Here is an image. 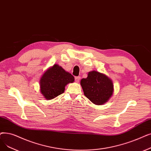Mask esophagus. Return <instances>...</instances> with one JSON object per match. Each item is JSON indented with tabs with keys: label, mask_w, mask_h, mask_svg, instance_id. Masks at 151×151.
I'll return each mask as SVG.
<instances>
[{
	"label": "esophagus",
	"mask_w": 151,
	"mask_h": 151,
	"mask_svg": "<svg viewBox=\"0 0 151 151\" xmlns=\"http://www.w3.org/2000/svg\"><path fill=\"white\" fill-rule=\"evenodd\" d=\"M80 78H81V77H80V76H76V77L75 78V81H76V83H78V82L80 81Z\"/></svg>",
	"instance_id": "1"
}]
</instances>
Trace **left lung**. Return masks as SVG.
Segmentation results:
<instances>
[{
	"label": "left lung",
	"instance_id": "left-lung-1",
	"mask_svg": "<svg viewBox=\"0 0 151 151\" xmlns=\"http://www.w3.org/2000/svg\"><path fill=\"white\" fill-rule=\"evenodd\" d=\"M84 94L96 105L107 102L114 93L112 81L106 75L96 71H89L80 82Z\"/></svg>",
	"mask_w": 151,
	"mask_h": 151
}]
</instances>
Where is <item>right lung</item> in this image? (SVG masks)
I'll return each instance as SVG.
<instances>
[{
  "mask_svg": "<svg viewBox=\"0 0 151 151\" xmlns=\"http://www.w3.org/2000/svg\"><path fill=\"white\" fill-rule=\"evenodd\" d=\"M75 78L57 64L47 69L42 75L39 84L45 99L50 100L63 93L66 85L73 83Z\"/></svg>",
  "mask_w": 151,
  "mask_h": 151,
  "instance_id": "right-lung-1",
  "label": "right lung"
}]
</instances>
